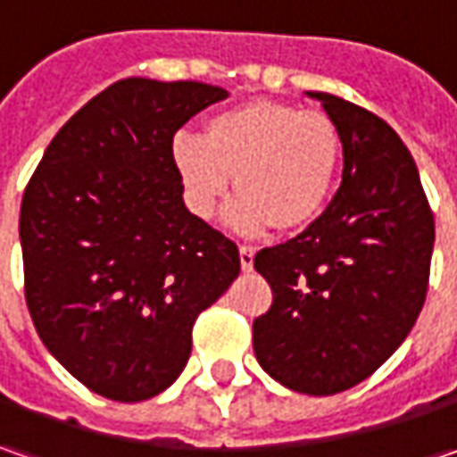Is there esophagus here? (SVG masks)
<instances>
[{
    "label": "esophagus",
    "mask_w": 457,
    "mask_h": 457,
    "mask_svg": "<svg viewBox=\"0 0 457 457\" xmlns=\"http://www.w3.org/2000/svg\"><path fill=\"white\" fill-rule=\"evenodd\" d=\"M238 259H241V270L252 272V267H254V249L252 246H238Z\"/></svg>",
    "instance_id": "esophagus-1"
}]
</instances>
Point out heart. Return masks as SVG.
<instances>
[{"label":"heart","instance_id":"heart-1","mask_svg":"<svg viewBox=\"0 0 457 457\" xmlns=\"http://www.w3.org/2000/svg\"><path fill=\"white\" fill-rule=\"evenodd\" d=\"M341 162V137L320 112L256 98L205 119L201 137L172 139V167L185 203L213 219L231 183L238 198L228 223L244 234L270 226L297 231L325 208Z\"/></svg>","mask_w":457,"mask_h":457}]
</instances>
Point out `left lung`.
Masks as SVG:
<instances>
[{"mask_svg":"<svg viewBox=\"0 0 457 457\" xmlns=\"http://www.w3.org/2000/svg\"><path fill=\"white\" fill-rule=\"evenodd\" d=\"M343 145L341 187L323 213L254 256L274 303L254 320L259 366L310 396L369 378L410 336L425 305L435 220L399 134L320 91Z\"/></svg>","mask_w":457,"mask_h":457,"instance_id":"8db88e82","label":"left lung"}]
</instances>
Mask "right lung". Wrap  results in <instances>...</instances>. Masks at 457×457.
<instances>
[{
    "instance_id": "right-lung-1",
    "label": "right lung",
    "mask_w": 457,
    "mask_h": 457,
    "mask_svg": "<svg viewBox=\"0 0 457 457\" xmlns=\"http://www.w3.org/2000/svg\"><path fill=\"white\" fill-rule=\"evenodd\" d=\"M228 96L124 79L47 145L20 211L25 297L45 348L91 392L142 402L190 359V330L241 272L237 244L185 208L172 137Z\"/></svg>"
}]
</instances>
